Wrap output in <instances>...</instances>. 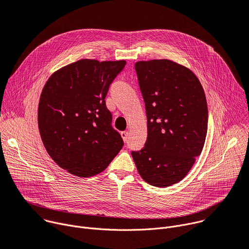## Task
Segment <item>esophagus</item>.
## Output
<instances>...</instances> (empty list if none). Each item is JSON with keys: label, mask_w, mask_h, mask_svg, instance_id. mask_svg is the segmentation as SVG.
<instances>
[{"label": "esophagus", "mask_w": 249, "mask_h": 249, "mask_svg": "<svg viewBox=\"0 0 249 249\" xmlns=\"http://www.w3.org/2000/svg\"><path fill=\"white\" fill-rule=\"evenodd\" d=\"M121 136H122L124 142H127L128 137H129V132H128V131H123V132H121Z\"/></svg>", "instance_id": "obj_1"}]
</instances>
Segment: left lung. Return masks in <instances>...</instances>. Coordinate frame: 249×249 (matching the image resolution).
I'll return each instance as SVG.
<instances>
[{
  "mask_svg": "<svg viewBox=\"0 0 249 249\" xmlns=\"http://www.w3.org/2000/svg\"><path fill=\"white\" fill-rule=\"evenodd\" d=\"M145 102V147L132 151L142 178L166 188L182 180L200 155L208 132L203 88L188 67L169 59L135 63Z\"/></svg>",
  "mask_w": 249,
  "mask_h": 249,
  "instance_id": "obj_1",
  "label": "left lung"
}]
</instances>
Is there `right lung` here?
I'll return each instance as SVG.
<instances>
[{
  "mask_svg": "<svg viewBox=\"0 0 249 249\" xmlns=\"http://www.w3.org/2000/svg\"><path fill=\"white\" fill-rule=\"evenodd\" d=\"M125 64L80 59L53 72L42 88L37 110L42 143L54 163L74 176L103 172L124 145L112 128L105 97Z\"/></svg>",
  "mask_w": 249,
  "mask_h": 249,
  "instance_id": "1",
  "label": "right lung"
}]
</instances>
